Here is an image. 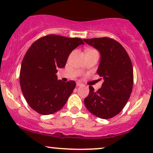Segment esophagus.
<instances>
[{"label":"esophagus","mask_w":153,"mask_h":153,"mask_svg":"<svg viewBox=\"0 0 153 153\" xmlns=\"http://www.w3.org/2000/svg\"><path fill=\"white\" fill-rule=\"evenodd\" d=\"M83 84L81 83H80V82H76V86H81V85H82Z\"/></svg>","instance_id":"1"}]
</instances>
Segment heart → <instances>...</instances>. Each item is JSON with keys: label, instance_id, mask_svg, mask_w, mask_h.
I'll list each match as a JSON object with an SVG mask.
<instances>
[{"label": "heart", "instance_id": "heart-1", "mask_svg": "<svg viewBox=\"0 0 153 153\" xmlns=\"http://www.w3.org/2000/svg\"><path fill=\"white\" fill-rule=\"evenodd\" d=\"M87 51H88V50H87Z\"/></svg>", "mask_w": 153, "mask_h": 153}]
</instances>
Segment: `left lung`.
I'll list each match as a JSON object with an SVG mask.
<instances>
[{"label":"left lung","mask_w":153,"mask_h":153,"mask_svg":"<svg viewBox=\"0 0 153 153\" xmlns=\"http://www.w3.org/2000/svg\"><path fill=\"white\" fill-rule=\"evenodd\" d=\"M83 41L100 51L101 58L97 73L104 79L97 91L90 85L85 106L98 118H111L125 107L132 91L134 75L130 58L120 43L109 37Z\"/></svg>","instance_id":"left-lung-1"}]
</instances>
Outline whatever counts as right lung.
<instances>
[{"instance_id": "1", "label": "right lung", "mask_w": 153, "mask_h": 153, "mask_svg": "<svg viewBox=\"0 0 153 153\" xmlns=\"http://www.w3.org/2000/svg\"><path fill=\"white\" fill-rule=\"evenodd\" d=\"M80 45H84L81 38L51 34L37 39L26 51L21 66V89L28 105L39 114L61 109L74 91L75 81L58 80L56 73Z\"/></svg>"}]
</instances>
